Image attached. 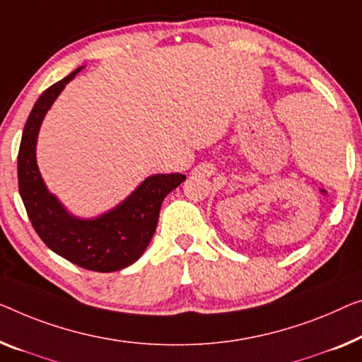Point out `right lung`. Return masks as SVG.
<instances>
[{
  "mask_svg": "<svg viewBox=\"0 0 362 362\" xmlns=\"http://www.w3.org/2000/svg\"><path fill=\"white\" fill-rule=\"evenodd\" d=\"M81 69L42 93L27 118L18 154L19 193L35 233L48 249L81 268L110 273L143 255L156 233L160 204L185 175H151L120 204L93 219L73 216L48 192L35 159L37 136L48 109Z\"/></svg>",
  "mask_w": 362,
  "mask_h": 362,
  "instance_id": "1",
  "label": "right lung"
}]
</instances>
